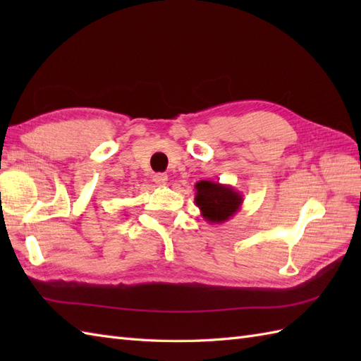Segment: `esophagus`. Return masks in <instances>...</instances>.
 Wrapping results in <instances>:
<instances>
[{
  "instance_id": "34e87169",
  "label": "esophagus",
  "mask_w": 361,
  "mask_h": 361,
  "mask_svg": "<svg viewBox=\"0 0 361 361\" xmlns=\"http://www.w3.org/2000/svg\"><path fill=\"white\" fill-rule=\"evenodd\" d=\"M153 181H155L158 186H166L169 178H167L166 173H157L155 176H153Z\"/></svg>"
}]
</instances>
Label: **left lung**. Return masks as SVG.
Segmentation results:
<instances>
[{
    "label": "left lung",
    "instance_id": "8db88e82",
    "mask_svg": "<svg viewBox=\"0 0 361 361\" xmlns=\"http://www.w3.org/2000/svg\"><path fill=\"white\" fill-rule=\"evenodd\" d=\"M243 197L229 185L202 180L195 185V204L209 224H224L240 209Z\"/></svg>",
    "mask_w": 361,
    "mask_h": 361
}]
</instances>
